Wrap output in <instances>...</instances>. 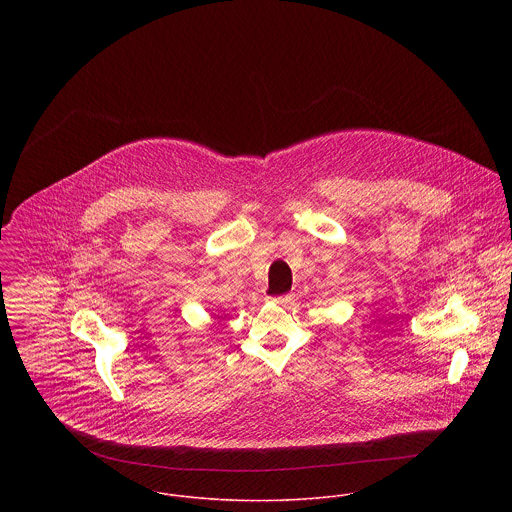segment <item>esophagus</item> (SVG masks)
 <instances>
[{
    "mask_svg": "<svg viewBox=\"0 0 512 512\" xmlns=\"http://www.w3.org/2000/svg\"><path fill=\"white\" fill-rule=\"evenodd\" d=\"M272 301L278 303V305H288V303L292 301V297H290V295H280V297H274Z\"/></svg>",
    "mask_w": 512,
    "mask_h": 512,
    "instance_id": "obj_1",
    "label": "esophagus"
}]
</instances>
